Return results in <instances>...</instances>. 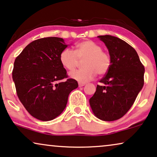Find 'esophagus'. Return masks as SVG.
<instances>
[{
	"label": "esophagus",
	"instance_id": "34e87169",
	"mask_svg": "<svg viewBox=\"0 0 157 157\" xmlns=\"http://www.w3.org/2000/svg\"><path fill=\"white\" fill-rule=\"evenodd\" d=\"M85 85L84 83H78V86L79 87H81V86H83Z\"/></svg>",
	"mask_w": 157,
	"mask_h": 157
}]
</instances>
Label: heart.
<instances>
[{"label": "heart", "instance_id": "obj_1", "mask_svg": "<svg viewBox=\"0 0 157 157\" xmlns=\"http://www.w3.org/2000/svg\"><path fill=\"white\" fill-rule=\"evenodd\" d=\"M85 68L78 69L71 74V77L80 83L92 80L98 74L103 76L109 71L112 58L109 52L103 51L102 48L97 42L85 40L76 45L75 51L66 48L60 52V63L66 70L74 71L78 66L80 60H83Z\"/></svg>", "mask_w": 157, "mask_h": 157}]
</instances>
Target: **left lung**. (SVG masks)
Instances as JSON below:
<instances>
[{
	"instance_id": "8db88e82",
	"label": "left lung",
	"mask_w": 157,
	"mask_h": 157,
	"mask_svg": "<svg viewBox=\"0 0 157 157\" xmlns=\"http://www.w3.org/2000/svg\"><path fill=\"white\" fill-rule=\"evenodd\" d=\"M112 58L109 71L89 99L94 114L104 121L121 118L133 105L144 83V65L133 47L121 39L99 36Z\"/></svg>"
}]
</instances>
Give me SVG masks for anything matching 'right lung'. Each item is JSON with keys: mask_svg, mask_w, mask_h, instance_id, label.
I'll return each instance as SVG.
<instances>
[{"mask_svg": "<svg viewBox=\"0 0 157 157\" xmlns=\"http://www.w3.org/2000/svg\"><path fill=\"white\" fill-rule=\"evenodd\" d=\"M67 46L62 38H40L28 44L14 61L12 78L17 96L28 113L40 121L60 115L69 94L78 86L68 78L60 63V54Z\"/></svg>", "mask_w": 157, "mask_h": 157, "instance_id": "add662e5", "label": "right lung"}]
</instances>
